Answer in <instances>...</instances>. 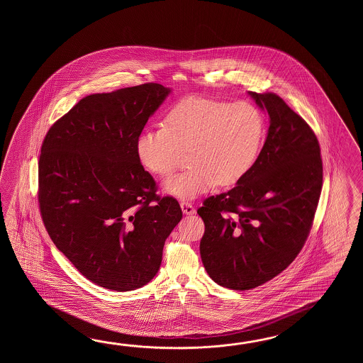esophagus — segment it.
Masks as SVG:
<instances>
[{"label":"esophagus","mask_w":363,"mask_h":363,"mask_svg":"<svg viewBox=\"0 0 363 363\" xmlns=\"http://www.w3.org/2000/svg\"><path fill=\"white\" fill-rule=\"evenodd\" d=\"M180 208H182L183 213L186 214V216H192V214L196 213V210L193 208L192 203L188 202V201H182V202H180Z\"/></svg>","instance_id":"esophagus-1"}]
</instances>
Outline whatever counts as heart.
<instances>
[{
  "label": "heart",
  "instance_id": "heart-1",
  "mask_svg": "<svg viewBox=\"0 0 363 363\" xmlns=\"http://www.w3.org/2000/svg\"><path fill=\"white\" fill-rule=\"evenodd\" d=\"M264 138L261 110L247 101L202 97L179 101L164 124L141 132L136 155L158 177L170 175L188 150L185 170L164 183L179 199H194L216 184H238L255 166Z\"/></svg>",
  "mask_w": 363,
  "mask_h": 363
}]
</instances>
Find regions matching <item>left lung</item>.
<instances>
[{"label":"left lung","instance_id":"8db88e82","mask_svg":"<svg viewBox=\"0 0 363 363\" xmlns=\"http://www.w3.org/2000/svg\"><path fill=\"white\" fill-rule=\"evenodd\" d=\"M270 127L245 178L203 201L201 259L219 286L247 291L275 278L306 242L323 184L315 133L281 97L249 92Z\"/></svg>","mask_w":363,"mask_h":363}]
</instances>
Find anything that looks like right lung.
<instances>
[{
  "mask_svg": "<svg viewBox=\"0 0 363 363\" xmlns=\"http://www.w3.org/2000/svg\"><path fill=\"white\" fill-rule=\"evenodd\" d=\"M170 93L157 83L89 94L48 131L39 160V208L55 247L97 286L125 292L160 270L183 213L157 194L136 155L149 116Z\"/></svg>",
  "mask_w": 363,
  "mask_h": 363,
  "instance_id": "add662e5",
  "label": "right lung"
}]
</instances>
